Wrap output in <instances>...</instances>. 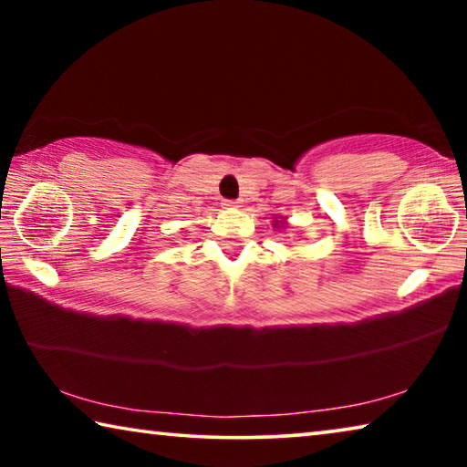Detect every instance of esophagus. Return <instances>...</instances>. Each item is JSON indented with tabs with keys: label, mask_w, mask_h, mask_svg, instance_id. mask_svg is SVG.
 <instances>
[{
	"label": "esophagus",
	"mask_w": 467,
	"mask_h": 467,
	"mask_svg": "<svg viewBox=\"0 0 467 467\" xmlns=\"http://www.w3.org/2000/svg\"><path fill=\"white\" fill-rule=\"evenodd\" d=\"M239 203H241L239 200H226L224 202V205H228V208H239Z\"/></svg>",
	"instance_id": "34e87169"
}]
</instances>
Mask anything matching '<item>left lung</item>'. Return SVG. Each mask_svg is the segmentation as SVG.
Instances as JSON below:
<instances>
[{"mask_svg":"<svg viewBox=\"0 0 467 467\" xmlns=\"http://www.w3.org/2000/svg\"><path fill=\"white\" fill-rule=\"evenodd\" d=\"M274 224H275V228H278L280 224H284V223H278V220H274Z\"/></svg>","mask_w":467,"mask_h":467,"instance_id":"obj_1","label":"left lung"}]
</instances>
